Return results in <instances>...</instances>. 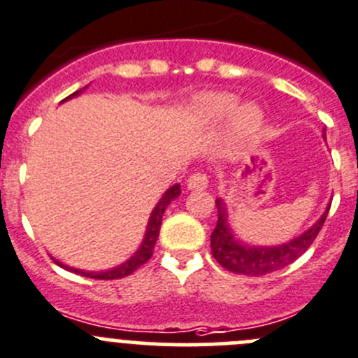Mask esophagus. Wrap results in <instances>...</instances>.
Here are the masks:
<instances>
[{"instance_id":"esophagus-1","label":"esophagus","mask_w":358,"mask_h":358,"mask_svg":"<svg viewBox=\"0 0 358 358\" xmlns=\"http://www.w3.org/2000/svg\"><path fill=\"white\" fill-rule=\"evenodd\" d=\"M208 187V176L203 173H194L187 180V189L189 190H204Z\"/></svg>"}]
</instances>
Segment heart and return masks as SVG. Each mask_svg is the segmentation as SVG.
Masks as SVG:
<instances>
[{
	"label": "heart",
	"mask_w": 358,
	"mask_h": 358,
	"mask_svg": "<svg viewBox=\"0 0 358 358\" xmlns=\"http://www.w3.org/2000/svg\"><path fill=\"white\" fill-rule=\"evenodd\" d=\"M241 105L231 92H206L194 99L189 110L190 122L197 126H217L232 117V131L243 141H250L264 126V113L255 105Z\"/></svg>",
	"instance_id": "obj_1"
}]
</instances>
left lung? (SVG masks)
Masks as SVG:
<instances>
[{"instance_id":"8db88e82","label":"left lung","mask_w":358,"mask_h":358,"mask_svg":"<svg viewBox=\"0 0 358 358\" xmlns=\"http://www.w3.org/2000/svg\"><path fill=\"white\" fill-rule=\"evenodd\" d=\"M322 136L325 140V129ZM215 203H217L218 220L213 232H211V253H213L215 260L227 271L245 276H262L267 273L278 271V269L299 259L318 236L325 218H327L329 208H331V204H327L320 218L310 229L301 232L290 241L282 243V245L266 246L243 241L232 229L231 220H229L227 204L224 203V199L218 197Z\"/></svg>"}]
</instances>
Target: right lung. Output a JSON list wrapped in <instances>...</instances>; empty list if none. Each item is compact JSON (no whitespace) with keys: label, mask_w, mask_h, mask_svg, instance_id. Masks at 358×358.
<instances>
[{"label":"right lung","mask_w":358,"mask_h":358,"mask_svg":"<svg viewBox=\"0 0 358 358\" xmlns=\"http://www.w3.org/2000/svg\"><path fill=\"white\" fill-rule=\"evenodd\" d=\"M87 87H83V89H80V91L73 92V94L68 96L64 101L80 96L83 91H85ZM64 101H61V103H64ZM180 194H182V190H180V183H175V185H171L164 194H162V197L159 199V203L154 206L150 217H148L147 229H145V236H143V239H141L140 246H138L136 252H134L129 259H126L122 264H119V266L110 267V269H105V271H87V269H76V267L66 266V264H62L61 260H57L55 257H52V259H54V262L57 264V266L64 267V269H68V271L76 273V275H80V276H85V278L117 280V278H124V276L131 275V273L136 271L138 267L143 266V264L152 257V250H154L155 241H157V238H159V231H161L162 215H164L166 208L169 206V203H171V201H175Z\"/></svg>","instance_id":"obj_1"}]
</instances>
